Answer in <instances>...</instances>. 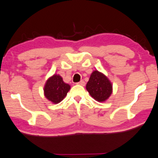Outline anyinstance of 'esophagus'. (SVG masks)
<instances>
[{
	"label": "esophagus",
	"instance_id": "1",
	"mask_svg": "<svg viewBox=\"0 0 158 158\" xmlns=\"http://www.w3.org/2000/svg\"><path fill=\"white\" fill-rule=\"evenodd\" d=\"M77 84L79 85H81V86H85V84H86V83H85V81H84V80H81L79 82H78L77 83Z\"/></svg>",
	"mask_w": 158,
	"mask_h": 158
}]
</instances>
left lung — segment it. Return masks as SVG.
Returning <instances> with one entry per match:
<instances>
[{
	"label": "left lung",
	"mask_w": 158,
	"mask_h": 158,
	"mask_svg": "<svg viewBox=\"0 0 158 158\" xmlns=\"http://www.w3.org/2000/svg\"><path fill=\"white\" fill-rule=\"evenodd\" d=\"M86 89L91 97L98 102L107 100L112 94V86L109 79L98 71H94L91 74Z\"/></svg>",
	"instance_id": "1"
}]
</instances>
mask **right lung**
<instances>
[{
	"label": "right lung",
	"instance_id": "right-lung-1",
	"mask_svg": "<svg viewBox=\"0 0 158 158\" xmlns=\"http://www.w3.org/2000/svg\"><path fill=\"white\" fill-rule=\"evenodd\" d=\"M69 89V85L64 83L60 75L55 74L46 81L44 86V94L50 101L58 103L64 99Z\"/></svg>",
	"mask_w": 158,
	"mask_h": 158
}]
</instances>
